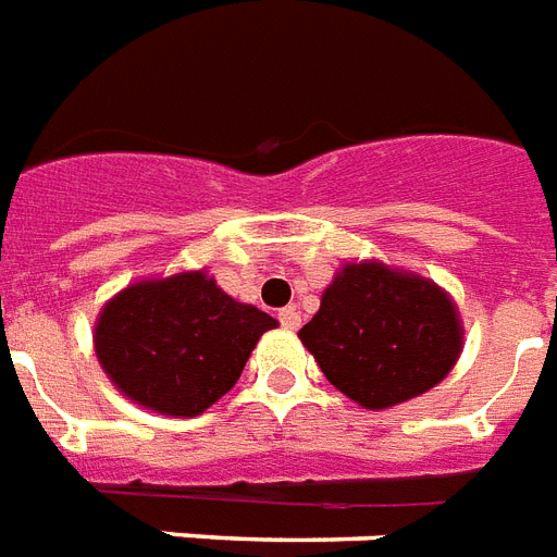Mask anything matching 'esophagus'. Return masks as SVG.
<instances>
[{"label":"esophagus","mask_w":557,"mask_h":557,"mask_svg":"<svg viewBox=\"0 0 557 557\" xmlns=\"http://www.w3.org/2000/svg\"><path fill=\"white\" fill-rule=\"evenodd\" d=\"M278 322H282L287 331H299V327H301L299 307H284L282 313H278Z\"/></svg>","instance_id":"1"}]
</instances>
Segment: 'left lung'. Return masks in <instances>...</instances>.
<instances>
[{"label":"left lung","mask_w":557,"mask_h":557,"mask_svg":"<svg viewBox=\"0 0 557 557\" xmlns=\"http://www.w3.org/2000/svg\"><path fill=\"white\" fill-rule=\"evenodd\" d=\"M299 339L333 388L382 411L446 380L462 354V319L437 282L364 258L339 267Z\"/></svg>","instance_id":"1"}]
</instances>
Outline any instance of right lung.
Listing matches in <instances>:
<instances>
[{"instance_id":"right-lung-1","label":"right lung","mask_w":557,"mask_h":557,"mask_svg":"<svg viewBox=\"0 0 557 557\" xmlns=\"http://www.w3.org/2000/svg\"><path fill=\"white\" fill-rule=\"evenodd\" d=\"M273 315L233 299L207 270L140 278L95 322V354L111 385L146 411L198 417L242 376Z\"/></svg>"}]
</instances>
